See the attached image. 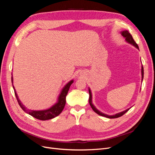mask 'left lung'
I'll list each match as a JSON object with an SVG mask.
<instances>
[{
    "mask_svg": "<svg viewBox=\"0 0 155 155\" xmlns=\"http://www.w3.org/2000/svg\"><path fill=\"white\" fill-rule=\"evenodd\" d=\"M121 35H122V36L124 37H125V40L126 41H127L129 43L131 44L134 45L135 47H137L138 49H139V47L138 45L137 44V43L134 41V40L133 39L132 35H130V33L127 31V30H125V31H123L122 32H121ZM143 66L142 67V80H143ZM88 92H89V104H90L91 107H92V110L94 111L96 113H97V114H99L100 116H104V117H106V118H119V117L123 116L125 113H126L130 109H127L123 112H120V113H118V114H116L115 115H112V116H109L107 114H105L104 113H102V112H101L100 111L98 110L92 104V94H91V91L90 89H88Z\"/></svg>",
    "mask_w": 155,
    "mask_h": 155,
    "instance_id": "8db88e82",
    "label": "left lung"
}]
</instances>
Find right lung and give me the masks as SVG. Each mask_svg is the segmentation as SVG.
<instances>
[{
    "label": "right lung",
    "mask_w": 155,
    "mask_h": 155,
    "mask_svg": "<svg viewBox=\"0 0 155 155\" xmlns=\"http://www.w3.org/2000/svg\"><path fill=\"white\" fill-rule=\"evenodd\" d=\"M73 81H74L73 80L70 81L64 86V87L63 88V90L61 92L60 95L58 97V101L56 103L55 105H54L52 107H50V109L43 110H33L26 109V108L21 104V101L19 100V99H18L17 93L15 92V89L14 88L13 85V88L14 89V92H15V95L16 96L17 100L23 110L25 111L26 113L29 114L31 116L34 117L35 118H37L40 120H47L52 119L55 118V117L58 116L61 114V112L63 111L65 104H66V96L68 94L70 87L72 84ZM12 82L13 83L12 77Z\"/></svg>",
    "instance_id": "add662e5"
}]
</instances>
